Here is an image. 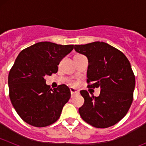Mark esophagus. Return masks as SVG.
<instances>
[{"mask_svg":"<svg viewBox=\"0 0 146 146\" xmlns=\"http://www.w3.org/2000/svg\"><path fill=\"white\" fill-rule=\"evenodd\" d=\"M70 92L72 97H74L76 94H79V91H77V90H76L75 88H70Z\"/></svg>","mask_w":146,"mask_h":146,"instance_id":"esophagus-1","label":"esophagus"}]
</instances>
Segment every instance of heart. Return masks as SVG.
<instances>
[{"mask_svg": "<svg viewBox=\"0 0 146 146\" xmlns=\"http://www.w3.org/2000/svg\"><path fill=\"white\" fill-rule=\"evenodd\" d=\"M69 84H70V86H76V82H74V81H70V82H69Z\"/></svg>", "mask_w": 146, "mask_h": 146, "instance_id": "1", "label": "heart"}]
</instances>
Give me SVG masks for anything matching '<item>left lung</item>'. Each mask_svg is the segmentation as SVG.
Masks as SVG:
<instances>
[{
  "mask_svg": "<svg viewBox=\"0 0 146 146\" xmlns=\"http://www.w3.org/2000/svg\"><path fill=\"white\" fill-rule=\"evenodd\" d=\"M74 50L88 59V88H100L99 96L82 90L84 104L81 118L96 128H108L119 122L133 101L135 77L126 55L103 42L74 45Z\"/></svg>",
  "mask_w": 146,
  "mask_h": 146,
  "instance_id": "left-lung-1",
  "label": "left lung"
}]
</instances>
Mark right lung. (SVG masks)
<instances>
[{"label":"right lung","instance_id":"right-lung-1","mask_svg":"<svg viewBox=\"0 0 146 146\" xmlns=\"http://www.w3.org/2000/svg\"><path fill=\"white\" fill-rule=\"evenodd\" d=\"M73 49V44L42 42L18 55L9 71L8 84L11 104L27 123L44 127L59 118L70 99V90L64 84L52 90L44 77L56 73L60 60Z\"/></svg>","mask_w":146,"mask_h":146}]
</instances>
